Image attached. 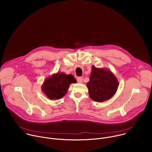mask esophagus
Returning <instances> with one entry per match:
<instances>
[{
    "label": "esophagus",
    "instance_id": "34e87169",
    "mask_svg": "<svg viewBox=\"0 0 152 152\" xmlns=\"http://www.w3.org/2000/svg\"><path fill=\"white\" fill-rule=\"evenodd\" d=\"M77 81L78 83H82V82H83V77H77Z\"/></svg>",
    "mask_w": 152,
    "mask_h": 152
}]
</instances>
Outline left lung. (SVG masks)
<instances>
[{
	"label": "left lung",
	"mask_w": 152,
	"mask_h": 152,
	"mask_svg": "<svg viewBox=\"0 0 152 152\" xmlns=\"http://www.w3.org/2000/svg\"><path fill=\"white\" fill-rule=\"evenodd\" d=\"M86 86L90 97L94 101L103 102L110 99L115 94L118 82L110 70L93 66L90 81L86 83Z\"/></svg>",
	"instance_id": "8db88e82"
}]
</instances>
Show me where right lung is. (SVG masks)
Returning a JSON list of instances; mask_svg holds the SVG:
<instances>
[{"mask_svg": "<svg viewBox=\"0 0 152 152\" xmlns=\"http://www.w3.org/2000/svg\"><path fill=\"white\" fill-rule=\"evenodd\" d=\"M76 82L73 75L58 72L45 79L41 90L50 100H58L66 94L70 85Z\"/></svg>", "mask_w": 152, "mask_h": 152, "instance_id": "obj_1", "label": "right lung"}]
</instances>
